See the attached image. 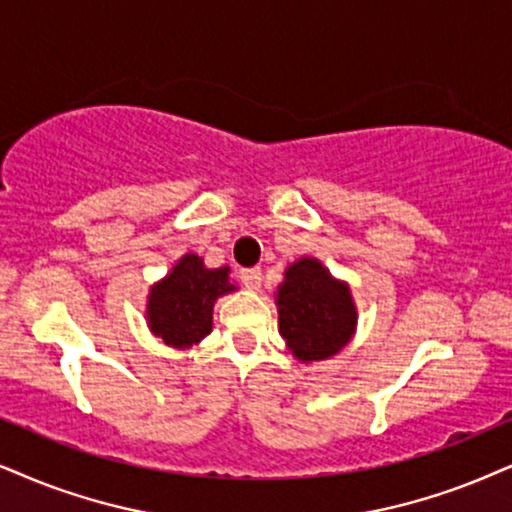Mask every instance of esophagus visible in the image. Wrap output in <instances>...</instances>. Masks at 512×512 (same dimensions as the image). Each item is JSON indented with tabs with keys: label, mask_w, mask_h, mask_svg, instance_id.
<instances>
[{
	"label": "esophagus",
	"mask_w": 512,
	"mask_h": 512,
	"mask_svg": "<svg viewBox=\"0 0 512 512\" xmlns=\"http://www.w3.org/2000/svg\"><path fill=\"white\" fill-rule=\"evenodd\" d=\"M241 281L245 288L257 290L262 286V269L260 267H250V269H241Z\"/></svg>",
	"instance_id": "1"
}]
</instances>
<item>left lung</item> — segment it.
I'll return each instance as SVG.
<instances>
[{"label":"left lung","instance_id":"left-lung-1","mask_svg":"<svg viewBox=\"0 0 512 512\" xmlns=\"http://www.w3.org/2000/svg\"><path fill=\"white\" fill-rule=\"evenodd\" d=\"M278 326L300 361L338 354L352 338L357 312L345 283L335 281L321 262H295L278 288Z\"/></svg>","mask_w":512,"mask_h":512}]
</instances>
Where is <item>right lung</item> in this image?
Returning <instances> with one entry per match:
<instances>
[{"mask_svg": "<svg viewBox=\"0 0 512 512\" xmlns=\"http://www.w3.org/2000/svg\"><path fill=\"white\" fill-rule=\"evenodd\" d=\"M229 269H205L198 255H184L148 297V323L167 345L186 347L203 340L212 328V307L231 293Z\"/></svg>", "mask_w": 512, "mask_h": 512, "instance_id": "1", "label": "right lung"}]
</instances>
